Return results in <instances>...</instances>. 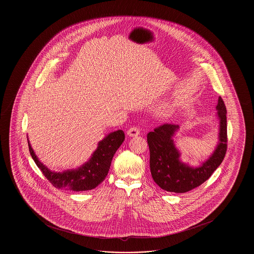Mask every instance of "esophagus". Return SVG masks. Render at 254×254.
Here are the masks:
<instances>
[{"label":"esophagus","instance_id":"34e87169","mask_svg":"<svg viewBox=\"0 0 254 254\" xmlns=\"http://www.w3.org/2000/svg\"><path fill=\"white\" fill-rule=\"evenodd\" d=\"M127 133V135L129 137H136V136H138L140 134V130L137 127H133L131 128H129Z\"/></svg>","mask_w":254,"mask_h":254}]
</instances>
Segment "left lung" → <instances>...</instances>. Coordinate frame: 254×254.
<instances>
[{
  "label": "left lung",
  "mask_w": 254,
  "mask_h": 254,
  "mask_svg": "<svg viewBox=\"0 0 254 254\" xmlns=\"http://www.w3.org/2000/svg\"><path fill=\"white\" fill-rule=\"evenodd\" d=\"M216 116L219 120L218 143L212 154L198 167L182 162L181 153L174 143L178 125L165 124L147 134L149 167L158 186L169 192H188L206 181L223 162L227 151V109L218 98Z\"/></svg>",
  "instance_id": "8db88e82"
}]
</instances>
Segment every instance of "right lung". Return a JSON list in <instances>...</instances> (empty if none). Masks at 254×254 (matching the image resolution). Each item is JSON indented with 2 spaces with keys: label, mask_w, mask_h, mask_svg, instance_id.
Instances as JSON below:
<instances>
[{
  "label": "right lung",
  "mask_w": 254,
  "mask_h": 254,
  "mask_svg": "<svg viewBox=\"0 0 254 254\" xmlns=\"http://www.w3.org/2000/svg\"><path fill=\"white\" fill-rule=\"evenodd\" d=\"M125 140V133L121 129L110 132L98 143L96 150L87 162L78 169H66L63 172L52 171L37 157L28 141L31 157L56 189L72 191H85L95 189L105 180L109 173L112 158Z\"/></svg>",
  "instance_id": "add662e5"
}]
</instances>
